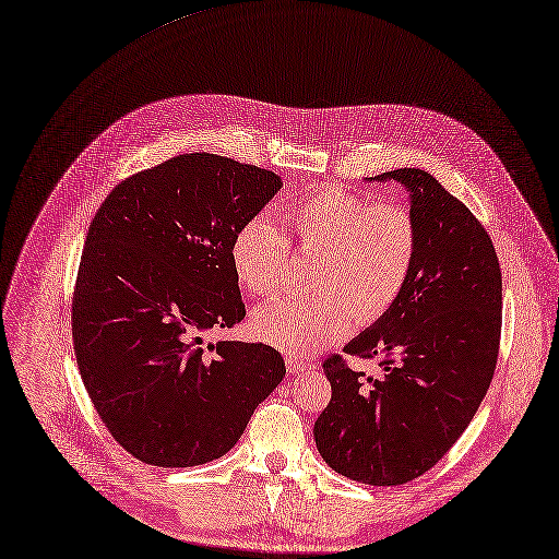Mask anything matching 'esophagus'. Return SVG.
Returning a JSON list of instances; mask_svg holds the SVG:
<instances>
[{"label":"esophagus","instance_id":"1","mask_svg":"<svg viewBox=\"0 0 559 559\" xmlns=\"http://www.w3.org/2000/svg\"><path fill=\"white\" fill-rule=\"evenodd\" d=\"M286 369H288V372H301L312 369V365H310V362H306V360H301V358H293V356H288V358H286Z\"/></svg>","mask_w":559,"mask_h":559}]
</instances>
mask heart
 <instances>
[{"label": "heart", "mask_w": 559, "mask_h": 559, "mask_svg": "<svg viewBox=\"0 0 559 559\" xmlns=\"http://www.w3.org/2000/svg\"><path fill=\"white\" fill-rule=\"evenodd\" d=\"M288 236L266 216L249 218L231 238L238 282L255 297L282 290L293 249L317 258L304 299H277L258 308V341L310 356L341 343L354 323L372 325L405 290L418 253V225L399 203H374L338 185L310 188L286 210Z\"/></svg>", "instance_id": "heart-1"}]
</instances>
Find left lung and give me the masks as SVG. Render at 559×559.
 I'll use <instances>...</instances> for the list:
<instances>
[{
	"instance_id": "left-lung-1",
	"label": "left lung",
	"mask_w": 559,
	"mask_h": 559,
	"mask_svg": "<svg viewBox=\"0 0 559 559\" xmlns=\"http://www.w3.org/2000/svg\"><path fill=\"white\" fill-rule=\"evenodd\" d=\"M371 180L409 190L416 264L396 304L345 347L377 360V374L354 371L338 354L323 362L332 399L314 440L336 473L401 486L438 464L486 396L499 358L503 286L486 227L433 176L394 169Z\"/></svg>"
}]
</instances>
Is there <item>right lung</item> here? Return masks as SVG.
Wrapping results in <instances>:
<instances>
[{"instance_id": "1", "label": "right lung", "mask_w": 559, "mask_h": 559, "mask_svg": "<svg viewBox=\"0 0 559 559\" xmlns=\"http://www.w3.org/2000/svg\"><path fill=\"white\" fill-rule=\"evenodd\" d=\"M280 187L273 171L199 152L126 178L97 210L73 349L102 423L136 460L187 468L225 455L284 379L269 345H203L245 319L231 238Z\"/></svg>"}]
</instances>
